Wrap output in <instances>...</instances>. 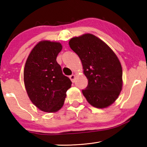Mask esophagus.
I'll return each mask as SVG.
<instances>
[{"instance_id": "34e87169", "label": "esophagus", "mask_w": 147, "mask_h": 147, "mask_svg": "<svg viewBox=\"0 0 147 147\" xmlns=\"http://www.w3.org/2000/svg\"><path fill=\"white\" fill-rule=\"evenodd\" d=\"M69 78H70L71 80L72 81V82H74V80H75V75H74V74H72V75L69 76Z\"/></svg>"}]
</instances>
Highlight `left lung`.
<instances>
[{"label":"left lung","mask_w":147,"mask_h":147,"mask_svg":"<svg viewBox=\"0 0 147 147\" xmlns=\"http://www.w3.org/2000/svg\"><path fill=\"white\" fill-rule=\"evenodd\" d=\"M71 49L79 56L88 85L82 93L88 102L97 108L112 104L123 86V70L115 54L97 37L90 34L72 38Z\"/></svg>","instance_id":"left-lung-1"}]
</instances>
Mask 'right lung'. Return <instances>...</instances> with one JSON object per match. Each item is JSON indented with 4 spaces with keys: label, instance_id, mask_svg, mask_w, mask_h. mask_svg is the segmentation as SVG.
I'll return each mask as SVG.
<instances>
[{
    "label": "right lung",
    "instance_id": "obj_1",
    "mask_svg": "<svg viewBox=\"0 0 147 147\" xmlns=\"http://www.w3.org/2000/svg\"><path fill=\"white\" fill-rule=\"evenodd\" d=\"M61 49V45L57 42H39L29 54L24 67V82L29 98L45 112H55L63 106L72 84L56 61Z\"/></svg>",
    "mask_w": 147,
    "mask_h": 147
}]
</instances>
